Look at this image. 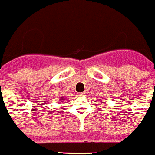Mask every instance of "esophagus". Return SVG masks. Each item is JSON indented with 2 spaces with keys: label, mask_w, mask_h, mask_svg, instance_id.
Listing matches in <instances>:
<instances>
[{
  "label": "esophagus",
  "mask_w": 155,
  "mask_h": 155,
  "mask_svg": "<svg viewBox=\"0 0 155 155\" xmlns=\"http://www.w3.org/2000/svg\"><path fill=\"white\" fill-rule=\"evenodd\" d=\"M85 93H77V96L78 97H83V96H85Z\"/></svg>",
  "instance_id": "obj_1"
}]
</instances>
